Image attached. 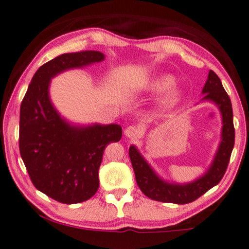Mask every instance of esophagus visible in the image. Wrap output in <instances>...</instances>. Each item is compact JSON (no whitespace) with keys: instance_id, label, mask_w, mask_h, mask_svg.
Segmentation results:
<instances>
[{"instance_id":"obj_1","label":"esophagus","mask_w":249,"mask_h":249,"mask_svg":"<svg viewBox=\"0 0 249 249\" xmlns=\"http://www.w3.org/2000/svg\"><path fill=\"white\" fill-rule=\"evenodd\" d=\"M124 134L125 136L131 137V139H136V137L141 136V129L137 127V126L132 125V126H128V127H126Z\"/></svg>"}]
</instances>
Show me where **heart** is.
Wrapping results in <instances>:
<instances>
[{
	"label": "heart",
	"mask_w": 249,
	"mask_h": 249,
	"mask_svg": "<svg viewBox=\"0 0 249 249\" xmlns=\"http://www.w3.org/2000/svg\"><path fill=\"white\" fill-rule=\"evenodd\" d=\"M174 84V77L171 76V75H160V76H157L154 78L149 84V89L152 90H155V92H160V90L167 89L168 88ZM179 97V92L176 89H171L165 94V96L161 100V104L164 106H171L175 104L177 100Z\"/></svg>",
	"instance_id": "b5f03b06"
}]
</instances>
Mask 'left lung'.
<instances>
[{
	"label": "left lung",
	"instance_id": "1",
	"mask_svg": "<svg viewBox=\"0 0 249 249\" xmlns=\"http://www.w3.org/2000/svg\"><path fill=\"white\" fill-rule=\"evenodd\" d=\"M203 94H205L203 100H211L218 105L223 116L222 141L219 148L212 166L204 176L185 185L166 183L157 177L135 146L129 147V159L135 173L137 185L151 199L174 204L192 203L218 184L226 172L235 143L232 108L231 98L224 89L222 82L212 70L208 73V80L203 89Z\"/></svg>",
	"mask_w": 249,
	"mask_h": 249
}]
</instances>
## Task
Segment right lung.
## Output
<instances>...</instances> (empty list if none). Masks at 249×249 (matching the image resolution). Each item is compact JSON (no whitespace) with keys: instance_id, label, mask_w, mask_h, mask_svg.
I'll use <instances>...</instances> for the list:
<instances>
[{"instance_id":"1","label":"right lung","mask_w":249,"mask_h":249,"mask_svg":"<svg viewBox=\"0 0 249 249\" xmlns=\"http://www.w3.org/2000/svg\"><path fill=\"white\" fill-rule=\"evenodd\" d=\"M97 51L62 54L39 68L19 110V153L35 187L63 204L90 198L100 185L106 145L122 137L120 125L75 127L62 120L49 97L51 78L63 71L101 62Z\"/></svg>"}]
</instances>
